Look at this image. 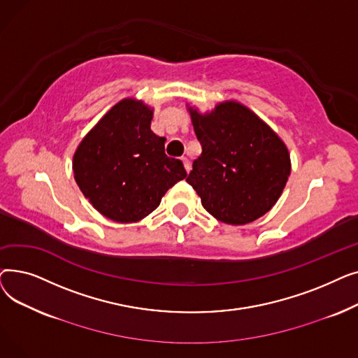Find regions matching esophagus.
I'll list each match as a JSON object with an SVG mask.
<instances>
[{
  "label": "esophagus",
  "instance_id": "obj_1",
  "mask_svg": "<svg viewBox=\"0 0 358 358\" xmlns=\"http://www.w3.org/2000/svg\"><path fill=\"white\" fill-rule=\"evenodd\" d=\"M181 161H182V164H184V168H185V171H187V173H190V169H192V162L189 161V158H185V157H182V158H181Z\"/></svg>",
  "mask_w": 358,
  "mask_h": 358
}]
</instances>
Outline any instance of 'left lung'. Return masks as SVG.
<instances>
[{"instance_id":"1","label":"left lung","mask_w":358,"mask_h":358,"mask_svg":"<svg viewBox=\"0 0 358 358\" xmlns=\"http://www.w3.org/2000/svg\"><path fill=\"white\" fill-rule=\"evenodd\" d=\"M201 155L187 177L217 220L245 224L266 215L290 176L286 145L257 115L235 101L210 115L190 108Z\"/></svg>"}]
</instances>
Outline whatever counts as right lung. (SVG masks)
I'll use <instances>...</instances> for the list:
<instances>
[{
    "label": "right lung",
    "mask_w": 358,
    "mask_h": 358,
    "mask_svg": "<svg viewBox=\"0 0 358 358\" xmlns=\"http://www.w3.org/2000/svg\"><path fill=\"white\" fill-rule=\"evenodd\" d=\"M150 120L152 110L142 101L123 100L94 126L73 155L80 190L115 222L143 219L187 177L182 162L165 155V138L150 130Z\"/></svg>",
    "instance_id": "obj_1"
}]
</instances>
